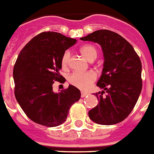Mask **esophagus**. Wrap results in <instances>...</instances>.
<instances>
[{"mask_svg": "<svg viewBox=\"0 0 154 154\" xmlns=\"http://www.w3.org/2000/svg\"><path fill=\"white\" fill-rule=\"evenodd\" d=\"M89 93H87V92H81V97H87Z\"/></svg>", "mask_w": 154, "mask_h": 154, "instance_id": "esophagus-1", "label": "esophagus"}]
</instances>
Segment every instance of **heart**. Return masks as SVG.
I'll list each match as a JSON object with an SVG mask.
<instances>
[{"label":"heart","instance_id":"b5f03b06","mask_svg":"<svg viewBox=\"0 0 154 154\" xmlns=\"http://www.w3.org/2000/svg\"><path fill=\"white\" fill-rule=\"evenodd\" d=\"M80 53L86 59L89 61H94L98 55L97 48L93 45H85L80 49ZM70 51H66L61 57V66L64 68L68 66L70 61ZM97 80V75L93 71H87L84 73L74 72L70 74L68 77V81L71 85L77 87L82 90H87L90 88L92 84Z\"/></svg>","mask_w":154,"mask_h":154}]
</instances>
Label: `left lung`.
<instances>
[{
	"label": "left lung",
	"instance_id": "1",
	"mask_svg": "<svg viewBox=\"0 0 154 154\" xmlns=\"http://www.w3.org/2000/svg\"><path fill=\"white\" fill-rule=\"evenodd\" d=\"M80 39L98 43L104 56L97 84L103 90L94 93L99 105L89 111V117L103 125L121 122L131 112L141 92L140 57L127 40L110 30H97Z\"/></svg>",
	"mask_w": 154,
	"mask_h": 154
}]
</instances>
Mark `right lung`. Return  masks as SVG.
<instances>
[{"label": "right lung", "instance_id": "right-lung-1", "mask_svg": "<svg viewBox=\"0 0 154 154\" xmlns=\"http://www.w3.org/2000/svg\"><path fill=\"white\" fill-rule=\"evenodd\" d=\"M77 42L55 32H43L21 50L14 67V93L29 119L46 127L66 121L70 106L80 99V91L72 85L60 93L53 91L54 81L64 83L60 74L61 57Z\"/></svg>", "mask_w": 154, "mask_h": 154}]
</instances>
